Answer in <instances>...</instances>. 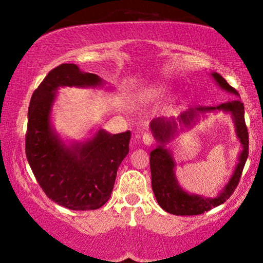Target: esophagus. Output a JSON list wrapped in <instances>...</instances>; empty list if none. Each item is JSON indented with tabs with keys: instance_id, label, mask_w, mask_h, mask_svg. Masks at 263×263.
Wrapping results in <instances>:
<instances>
[{
	"instance_id": "1",
	"label": "esophagus",
	"mask_w": 263,
	"mask_h": 263,
	"mask_svg": "<svg viewBox=\"0 0 263 263\" xmlns=\"http://www.w3.org/2000/svg\"><path fill=\"white\" fill-rule=\"evenodd\" d=\"M142 141L147 146H152L155 143V136L151 134V132H144L143 136H142Z\"/></svg>"
}]
</instances>
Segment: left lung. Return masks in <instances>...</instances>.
I'll return each mask as SVG.
<instances>
[{
	"label": "left lung",
	"instance_id": "obj_1",
	"mask_svg": "<svg viewBox=\"0 0 263 263\" xmlns=\"http://www.w3.org/2000/svg\"><path fill=\"white\" fill-rule=\"evenodd\" d=\"M213 77L214 79L218 81V84L222 89L235 93V95H238L237 90L234 89L231 85H229L228 81L221 75L214 73ZM219 108L229 111L234 116L237 137L240 138L241 144H242V152H241L236 170L232 174L231 179L229 180L224 192L220 193V195H218L216 198L204 199L198 197V195H189L188 193H185L178 186L176 177H174L173 173V158H172L170 152H167V151L163 148V142H165L170 138L171 132H173V126H176V122L173 120L167 121L164 119H156L151 123V128H152L156 138L162 143L161 146H158L149 153L152 189L158 204L167 213L174 214V215H199V214H204L205 211H209L213 208L219 206L220 204L225 203L234 194L235 189L237 188L240 178L242 176L246 159L249 157V132H247V126L245 122V107H243L242 102L238 100V99H234L231 101L220 104L216 107L204 106L192 108V110L185 111V112L182 114L180 119H182L184 123H189L193 116H195L197 111L205 112V111H214L219 110Z\"/></svg>",
	"mask_w": 263,
	"mask_h": 263
}]
</instances>
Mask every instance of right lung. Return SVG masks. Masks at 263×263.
Returning a JSON list of instances; mask_svg holds the SVG:
<instances>
[{
    "mask_svg": "<svg viewBox=\"0 0 263 263\" xmlns=\"http://www.w3.org/2000/svg\"><path fill=\"white\" fill-rule=\"evenodd\" d=\"M96 74L83 73L75 64L52 69L33 92L28 107L26 156L33 174L48 198L70 210H95L111 197L116 173L128 153L131 132L95 138L66 148L49 125L54 91L59 86H96Z\"/></svg>",
    "mask_w": 263,
    "mask_h": 263,
    "instance_id": "1",
    "label": "right lung"
}]
</instances>
